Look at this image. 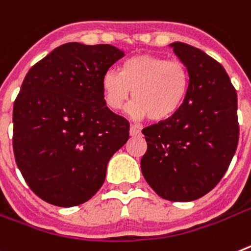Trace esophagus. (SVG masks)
Masks as SVG:
<instances>
[{"label":"esophagus","instance_id":"obj_1","mask_svg":"<svg viewBox=\"0 0 251 251\" xmlns=\"http://www.w3.org/2000/svg\"><path fill=\"white\" fill-rule=\"evenodd\" d=\"M130 135L131 136H139L140 135V130L138 129V126L136 125H130Z\"/></svg>","mask_w":251,"mask_h":251}]
</instances>
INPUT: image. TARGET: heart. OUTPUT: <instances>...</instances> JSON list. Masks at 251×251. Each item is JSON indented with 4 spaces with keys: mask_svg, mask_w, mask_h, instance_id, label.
<instances>
[{
    "mask_svg": "<svg viewBox=\"0 0 251 251\" xmlns=\"http://www.w3.org/2000/svg\"><path fill=\"white\" fill-rule=\"evenodd\" d=\"M189 71L180 61L157 54H136L122 62L120 73L108 70L102 76L103 100L113 111L122 108L131 96L130 112L136 119L168 120L181 108L189 92Z\"/></svg>",
    "mask_w": 251,
    "mask_h": 251,
    "instance_id": "obj_1",
    "label": "heart"
}]
</instances>
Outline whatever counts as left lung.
I'll use <instances>...</instances> for the list:
<instances>
[{
	"mask_svg": "<svg viewBox=\"0 0 251 251\" xmlns=\"http://www.w3.org/2000/svg\"><path fill=\"white\" fill-rule=\"evenodd\" d=\"M186 66L189 92L177 112L143 129L142 172L161 198L199 199L221 181L239 143L237 94L220 62L186 43L170 44Z\"/></svg>",
	"mask_w": 251,
	"mask_h": 251,
	"instance_id": "1",
	"label": "left lung"
}]
</instances>
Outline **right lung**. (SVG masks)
I'll use <instances>...</instances> for the list:
<instances>
[{"mask_svg": "<svg viewBox=\"0 0 251 251\" xmlns=\"http://www.w3.org/2000/svg\"><path fill=\"white\" fill-rule=\"evenodd\" d=\"M111 44L71 42L31 67L14 103L15 161L38 197L75 207L93 197L129 121L103 100V74L124 57Z\"/></svg>", "mask_w": 251, "mask_h": 251, "instance_id": "right-lung-1", "label": "right lung"}]
</instances>
